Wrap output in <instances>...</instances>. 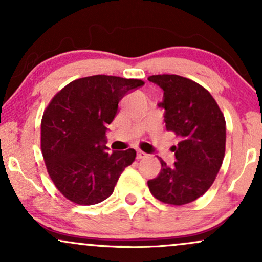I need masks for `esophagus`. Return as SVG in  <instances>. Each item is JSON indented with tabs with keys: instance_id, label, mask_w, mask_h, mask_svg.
Returning <instances> with one entry per match:
<instances>
[{
	"instance_id": "obj_1",
	"label": "esophagus",
	"mask_w": 262,
	"mask_h": 262,
	"mask_svg": "<svg viewBox=\"0 0 262 262\" xmlns=\"http://www.w3.org/2000/svg\"><path fill=\"white\" fill-rule=\"evenodd\" d=\"M146 158H148V154H145L144 151H138L137 152V159H139V160H140V159H146Z\"/></svg>"
}]
</instances>
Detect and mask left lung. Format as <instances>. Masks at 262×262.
<instances>
[{
	"mask_svg": "<svg viewBox=\"0 0 262 262\" xmlns=\"http://www.w3.org/2000/svg\"><path fill=\"white\" fill-rule=\"evenodd\" d=\"M150 82L164 90L166 129L180 138L176 162L148 186L156 200L173 206L193 202L214 182L225 154V119L213 96L194 81L179 75H152Z\"/></svg>",
	"mask_w": 262,
	"mask_h": 262,
	"instance_id": "1",
	"label": "left lung"
}]
</instances>
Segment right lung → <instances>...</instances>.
<instances>
[{
    "label": "right lung",
    "instance_id": "obj_1",
    "mask_svg": "<svg viewBox=\"0 0 262 262\" xmlns=\"http://www.w3.org/2000/svg\"><path fill=\"white\" fill-rule=\"evenodd\" d=\"M144 81L95 75L60 90L41 118L40 146L50 179L60 193L81 206L113 193L121 173L135 160L134 149L107 152L106 130L119 101Z\"/></svg>",
    "mask_w": 262,
    "mask_h": 262
}]
</instances>
